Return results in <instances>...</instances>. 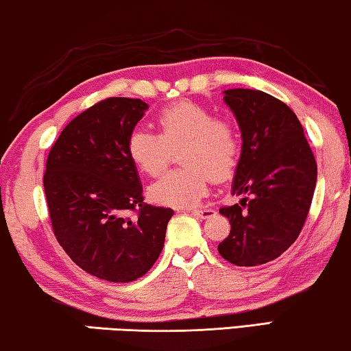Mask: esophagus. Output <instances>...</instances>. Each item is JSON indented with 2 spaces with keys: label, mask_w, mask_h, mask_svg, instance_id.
<instances>
[{
  "label": "esophagus",
  "mask_w": 351,
  "mask_h": 351,
  "mask_svg": "<svg viewBox=\"0 0 351 351\" xmlns=\"http://www.w3.org/2000/svg\"><path fill=\"white\" fill-rule=\"evenodd\" d=\"M187 213H192L193 215L199 217V219H210L215 214V210L213 208H199V209H187Z\"/></svg>",
  "instance_id": "1"
}]
</instances>
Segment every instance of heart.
Segmentation results:
<instances>
[{
    "instance_id": "obj_1",
    "label": "heart",
    "mask_w": 351,
    "mask_h": 351,
    "mask_svg": "<svg viewBox=\"0 0 351 351\" xmlns=\"http://www.w3.org/2000/svg\"><path fill=\"white\" fill-rule=\"evenodd\" d=\"M159 134L134 130L126 149L138 170L158 176L180 152L181 169L167 171L149 187L156 203L173 208H192L202 199L215 180L234 173L241 158V132L230 117L215 115L208 106L178 101L158 115Z\"/></svg>"
}]
</instances>
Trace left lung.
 <instances>
[{
    "label": "left lung",
    "instance_id": "1",
    "mask_svg": "<svg viewBox=\"0 0 351 351\" xmlns=\"http://www.w3.org/2000/svg\"><path fill=\"white\" fill-rule=\"evenodd\" d=\"M223 99L242 132L232 195L247 197L220 208L231 231L219 253L239 267L261 265L297 241L313 202L315 158L286 103L252 88H230Z\"/></svg>",
    "mask_w": 351,
    "mask_h": 351
}]
</instances>
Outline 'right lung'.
<instances>
[{"mask_svg": "<svg viewBox=\"0 0 351 351\" xmlns=\"http://www.w3.org/2000/svg\"><path fill=\"white\" fill-rule=\"evenodd\" d=\"M147 109L142 99L106 98L64 128L47 159L43 187L56 239L76 265L110 282L152 269L173 215L143 203L128 156V137Z\"/></svg>", "mask_w": 351, "mask_h": 351, "instance_id": "1", "label": "right lung"}]
</instances>
